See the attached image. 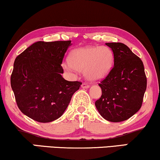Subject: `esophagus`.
Here are the masks:
<instances>
[{
    "mask_svg": "<svg viewBox=\"0 0 160 160\" xmlns=\"http://www.w3.org/2000/svg\"><path fill=\"white\" fill-rule=\"evenodd\" d=\"M90 87L89 84L88 83H86V82H84V83H82V88H84V89H86V88H88Z\"/></svg>",
    "mask_w": 160,
    "mask_h": 160,
    "instance_id": "obj_1",
    "label": "esophagus"
}]
</instances>
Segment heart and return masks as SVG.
I'll return each instance as SVG.
<instances>
[{
    "mask_svg": "<svg viewBox=\"0 0 160 160\" xmlns=\"http://www.w3.org/2000/svg\"><path fill=\"white\" fill-rule=\"evenodd\" d=\"M113 59V52L109 47H87L75 50L70 57V63L76 70L84 72L88 79L98 80L108 74Z\"/></svg>",
    "mask_w": 160,
    "mask_h": 160,
    "instance_id": "heart-1",
    "label": "heart"
}]
</instances>
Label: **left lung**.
Returning <instances> with one entry per match:
<instances>
[{
    "instance_id": "1",
    "label": "left lung",
    "mask_w": 160,
    "mask_h": 160,
    "mask_svg": "<svg viewBox=\"0 0 160 160\" xmlns=\"http://www.w3.org/2000/svg\"><path fill=\"white\" fill-rule=\"evenodd\" d=\"M112 49L114 66L100 82L102 96L95 105L104 119L125 121L140 109L147 88L145 68L140 58L122 43H106Z\"/></svg>"
}]
</instances>
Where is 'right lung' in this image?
Masks as SVG:
<instances>
[{
    "label": "right lung",
    "mask_w": 160,
    "mask_h": 160,
    "mask_svg": "<svg viewBox=\"0 0 160 160\" xmlns=\"http://www.w3.org/2000/svg\"><path fill=\"white\" fill-rule=\"evenodd\" d=\"M70 43L37 41L15 58L12 89L20 110L35 121L58 119L81 87V82H69L62 76V63Z\"/></svg>",
    "instance_id": "1"
}]
</instances>
